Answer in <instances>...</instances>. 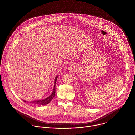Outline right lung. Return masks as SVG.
Wrapping results in <instances>:
<instances>
[{
	"instance_id": "right-lung-1",
	"label": "right lung",
	"mask_w": 135,
	"mask_h": 135,
	"mask_svg": "<svg viewBox=\"0 0 135 135\" xmlns=\"http://www.w3.org/2000/svg\"><path fill=\"white\" fill-rule=\"evenodd\" d=\"M57 77H58V76H57L56 77V78H55V82H54L53 91V92H52V93L51 94V95H50L47 98L44 99L43 100H36V101H34L31 102L30 103H32V104H35V105H45L47 104L48 103H49L52 100V99L54 98V97H55V86H56V82L57 79ZM24 102H26V101H24Z\"/></svg>"
}]
</instances>
